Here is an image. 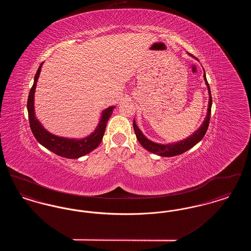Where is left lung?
<instances>
[{"label": "left lung", "mask_w": 251, "mask_h": 251, "mask_svg": "<svg viewBox=\"0 0 251 251\" xmlns=\"http://www.w3.org/2000/svg\"><path fill=\"white\" fill-rule=\"evenodd\" d=\"M188 54L191 55L190 53H188ZM203 78H204L205 84H206L207 88H208L209 103H208V109H207V115L203 120L202 124L201 125V127L195 132H193L190 136H188L187 138H185L183 140H180L178 142H174V143L159 144L153 142V141L150 140L149 138H147L144 135L142 131L136 125L135 120H133V129H134L136 138L139 141V143L142 145L144 149H146L150 152L154 153L157 155L163 156V157H173V156L179 155V154H181V153L187 151L188 150H190L195 145H197L202 139L206 131L208 130V127H209V122H210V118H211V108H212L211 90H210V86H209V84H208L207 79H206L205 72H204Z\"/></svg>", "instance_id": "obj_1"}]
</instances>
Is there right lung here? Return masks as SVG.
<instances>
[{
  "instance_id": "add662e5",
  "label": "right lung",
  "mask_w": 251,
  "mask_h": 251,
  "mask_svg": "<svg viewBox=\"0 0 251 251\" xmlns=\"http://www.w3.org/2000/svg\"><path fill=\"white\" fill-rule=\"evenodd\" d=\"M42 65L43 62L37 69L34 79V84L30 90L27 101L29 122L34 136L36 137L38 143L41 144L47 150L61 157L69 159H77L91 152L101 142L107 125V121L116 106H109L104 109L101 112V116L94 131H92L89 135L85 136L84 138H69L50 133L43 127L39 120L36 119L35 113V92L36 83L40 74Z\"/></svg>"
}]
</instances>
